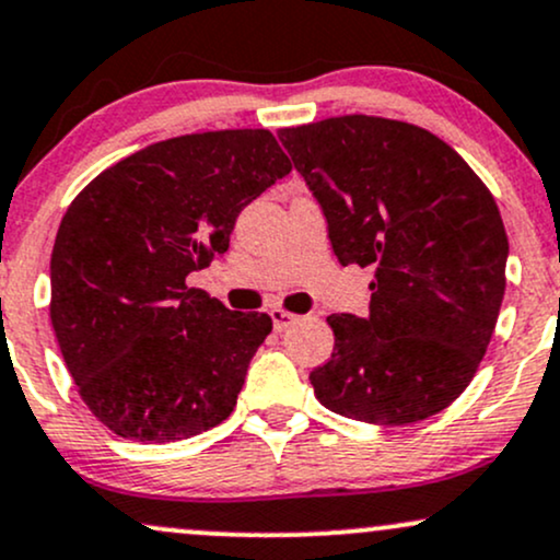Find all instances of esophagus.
<instances>
[{"label":"esophagus","mask_w":560,"mask_h":560,"mask_svg":"<svg viewBox=\"0 0 560 560\" xmlns=\"http://www.w3.org/2000/svg\"><path fill=\"white\" fill-rule=\"evenodd\" d=\"M268 316H271L276 331H284V329H289V326L294 324V320H298V316H294V313L281 311V307H273V311L268 313Z\"/></svg>","instance_id":"esophagus-1"}]
</instances>
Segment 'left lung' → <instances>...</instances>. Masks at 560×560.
<instances>
[{
  "label": "left lung",
  "instance_id": "obj_1",
  "mask_svg": "<svg viewBox=\"0 0 560 560\" xmlns=\"http://www.w3.org/2000/svg\"><path fill=\"white\" fill-rule=\"evenodd\" d=\"M342 266H374L369 316H329L331 361L311 384L347 419L402 427L445 410L477 374L505 294L494 197L427 128L339 115L281 128Z\"/></svg>",
  "mask_w": 560,
  "mask_h": 560
}]
</instances>
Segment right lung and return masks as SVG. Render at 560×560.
<instances>
[{"label":"right lung","instance_id":"add662e5","mask_svg":"<svg viewBox=\"0 0 560 560\" xmlns=\"http://www.w3.org/2000/svg\"><path fill=\"white\" fill-rule=\"evenodd\" d=\"M292 163L266 128L186 133L102 171L62 215L49 318L81 400L110 432L176 442L229 419L271 334L186 284Z\"/></svg>","mask_w":560,"mask_h":560}]
</instances>
